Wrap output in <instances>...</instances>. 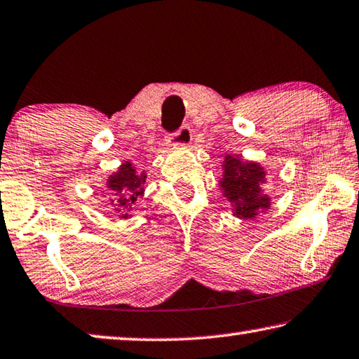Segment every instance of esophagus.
I'll return each mask as SVG.
<instances>
[{
  "label": "esophagus",
  "instance_id": "esophagus-1",
  "mask_svg": "<svg viewBox=\"0 0 359 359\" xmlns=\"http://www.w3.org/2000/svg\"><path fill=\"white\" fill-rule=\"evenodd\" d=\"M191 133H193V130L190 129L189 124H185V126H182L170 139H172L174 145L187 147V145L191 144V139H193V134Z\"/></svg>",
  "mask_w": 359,
  "mask_h": 359
}]
</instances>
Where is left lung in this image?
Instances as JSON below:
<instances>
[{"instance_id": "1", "label": "left lung", "mask_w": 359, "mask_h": 359, "mask_svg": "<svg viewBox=\"0 0 359 359\" xmlns=\"http://www.w3.org/2000/svg\"><path fill=\"white\" fill-rule=\"evenodd\" d=\"M220 190L231 204V212L240 219H254L262 210L270 209L271 198L262 190L266 182L265 169L259 163L246 161L236 155H225L222 163Z\"/></svg>"}]
</instances>
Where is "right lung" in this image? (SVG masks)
I'll return each instance as SVG.
<instances>
[{"label": "right lung", "instance_id": "1", "mask_svg": "<svg viewBox=\"0 0 359 359\" xmlns=\"http://www.w3.org/2000/svg\"><path fill=\"white\" fill-rule=\"evenodd\" d=\"M145 182V170H137L130 161L123 163L116 172L108 175L105 187L110 191V195L116 198L115 206H118L116 210L119 212V217H130L129 212L137 206L139 198L144 196Z\"/></svg>", "mask_w": 359, "mask_h": 359}]
</instances>
